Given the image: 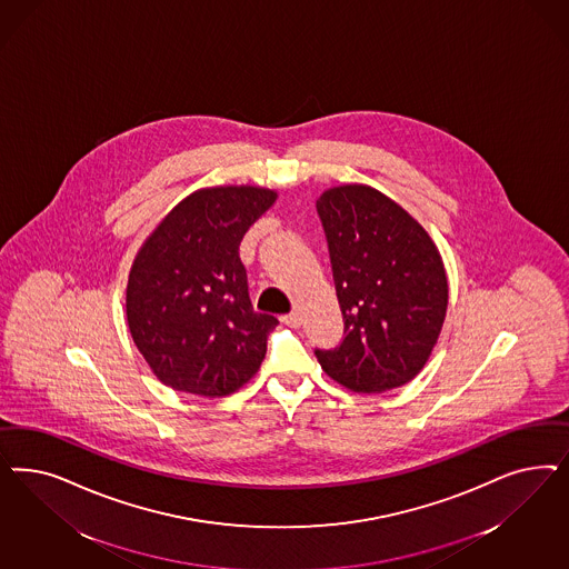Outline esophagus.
<instances>
[{"label":"esophagus","mask_w":569,"mask_h":569,"mask_svg":"<svg viewBox=\"0 0 569 569\" xmlns=\"http://www.w3.org/2000/svg\"><path fill=\"white\" fill-rule=\"evenodd\" d=\"M299 320H301V318H299V313L297 312H291L287 313V316H282V322H284L287 327H293V329H297V327H299Z\"/></svg>","instance_id":"34e87169"}]
</instances>
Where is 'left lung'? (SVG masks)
<instances>
[{"instance_id":"1","label":"left lung","mask_w":569,"mask_h":569,"mask_svg":"<svg viewBox=\"0 0 569 569\" xmlns=\"http://www.w3.org/2000/svg\"><path fill=\"white\" fill-rule=\"evenodd\" d=\"M329 242L346 337L316 349L322 370L358 393L412 381L438 343L448 308L440 251L419 221L365 183L316 201Z\"/></svg>"}]
</instances>
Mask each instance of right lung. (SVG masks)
<instances>
[{"instance_id":"1","label":"right lung","mask_w":569,"mask_h":569,"mask_svg":"<svg viewBox=\"0 0 569 569\" xmlns=\"http://www.w3.org/2000/svg\"><path fill=\"white\" fill-rule=\"evenodd\" d=\"M276 197L261 186L201 188L140 247L126 291L129 332L167 387L223 398L261 367L278 320L253 310L239 247Z\"/></svg>"}]
</instances>
